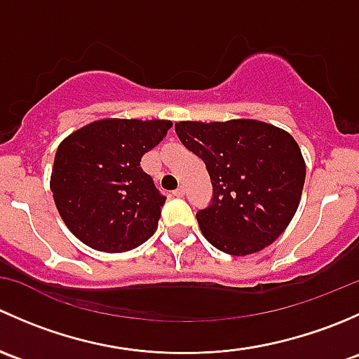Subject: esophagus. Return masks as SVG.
<instances>
[{
	"instance_id": "obj_1",
	"label": "esophagus",
	"mask_w": 359,
	"mask_h": 359,
	"mask_svg": "<svg viewBox=\"0 0 359 359\" xmlns=\"http://www.w3.org/2000/svg\"><path fill=\"white\" fill-rule=\"evenodd\" d=\"M184 193H186V189H184V186H180V187H177L175 191H173V196H177V198H180V196H184Z\"/></svg>"
}]
</instances>
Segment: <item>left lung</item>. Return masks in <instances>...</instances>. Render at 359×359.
I'll return each instance as SVG.
<instances>
[{"label":"left lung","instance_id":"1","mask_svg":"<svg viewBox=\"0 0 359 359\" xmlns=\"http://www.w3.org/2000/svg\"><path fill=\"white\" fill-rule=\"evenodd\" d=\"M180 142L203 159L213 198L196 213L220 252L248 255L278 240L299 208L306 163L295 139L257 119L175 123Z\"/></svg>","mask_w":359,"mask_h":359}]
</instances>
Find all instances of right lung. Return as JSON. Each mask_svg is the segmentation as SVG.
Segmentation results:
<instances>
[{"label":"right lung","mask_w":359,"mask_h":359,"mask_svg":"<svg viewBox=\"0 0 359 359\" xmlns=\"http://www.w3.org/2000/svg\"><path fill=\"white\" fill-rule=\"evenodd\" d=\"M172 128L165 119H100L60 142L50 189L64 224L90 248L121 253L149 240L166 198L140 166Z\"/></svg>","instance_id":"right-lung-1"}]
</instances>
